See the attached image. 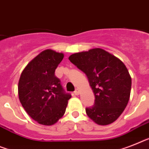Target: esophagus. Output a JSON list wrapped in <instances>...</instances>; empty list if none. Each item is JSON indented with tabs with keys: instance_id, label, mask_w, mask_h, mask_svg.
<instances>
[{
	"instance_id": "obj_1",
	"label": "esophagus",
	"mask_w": 149,
	"mask_h": 149,
	"mask_svg": "<svg viewBox=\"0 0 149 149\" xmlns=\"http://www.w3.org/2000/svg\"><path fill=\"white\" fill-rule=\"evenodd\" d=\"M74 94H75V95H79V94H80V90L79 89H76L75 91H74Z\"/></svg>"
}]
</instances>
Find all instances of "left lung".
Returning <instances> with one entry per match:
<instances>
[{
    "instance_id": "1",
    "label": "left lung",
    "mask_w": 149,
    "mask_h": 149,
    "mask_svg": "<svg viewBox=\"0 0 149 149\" xmlns=\"http://www.w3.org/2000/svg\"><path fill=\"white\" fill-rule=\"evenodd\" d=\"M68 59L88 77L95 97L86 113L94 123L106 126L116 121L127 106L132 79L123 62L96 48L70 55Z\"/></svg>"
}]
</instances>
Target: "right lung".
<instances>
[{"mask_svg":"<svg viewBox=\"0 0 149 149\" xmlns=\"http://www.w3.org/2000/svg\"><path fill=\"white\" fill-rule=\"evenodd\" d=\"M64 54L44 50L23 69L18 83V95L30 117L45 126L56 123L65 113L72 96L65 93L55 75Z\"/></svg>","mask_w":149,"mask_h":149,"instance_id":"obj_1","label":"right lung"}]
</instances>
